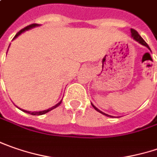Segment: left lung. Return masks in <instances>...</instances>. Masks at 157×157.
<instances>
[{
    "label": "left lung",
    "mask_w": 157,
    "mask_h": 157,
    "mask_svg": "<svg viewBox=\"0 0 157 157\" xmlns=\"http://www.w3.org/2000/svg\"><path fill=\"white\" fill-rule=\"evenodd\" d=\"M131 36H132V38H133V39H134V40H136L137 42H139V43L142 44V45H145L146 47H147V48H148V49L150 50L149 46H148V45H147V44L146 42L144 41V39H143V38L140 37V35H139V33H138L137 31H135V30H133V29H131ZM91 105L93 106V107H94V109H95L96 111H98V113H102V114L105 115V116H107V117H112V116H110V115H108V114H105V113H104L103 112H101V111H100V110H98V108H97L96 106L94 105L93 104H91Z\"/></svg>",
    "instance_id": "1"
}]
</instances>
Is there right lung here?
I'll use <instances>...</instances> for the list:
<instances>
[{
	"label": "right lung",
	"mask_w": 157,
	"mask_h": 157,
	"mask_svg": "<svg viewBox=\"0 0 157 157\" xmlns=\"http://www.w3.org/2000/svg\"><path fill=\"white\" fill-rule=\"evenodd\" d=\"M39 24H31V25H28V26H26L25 28H24V29H22L20 31H18L17 34H16V36L14 37V39L16 38H17L21 33H23L24 31H28V30H30V29H32V28H34V27H37V26H38ZM10 47V46H9ZM61 102H62V100L61 101H59L57 105H55L54 106H52V107H51V108H49V109H47V110H44V111H41V112H29V111H25V110H22L23 112H24V113H29V114H31V115H43V114H45V113H47L48 112H50V111H52V110H53L54 108H56V107H58L60 104H61Z\"/></svg>",
	"instance_id": "1"
}]
</instances>
